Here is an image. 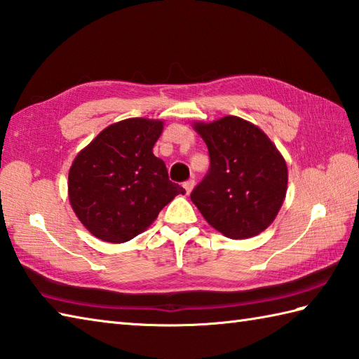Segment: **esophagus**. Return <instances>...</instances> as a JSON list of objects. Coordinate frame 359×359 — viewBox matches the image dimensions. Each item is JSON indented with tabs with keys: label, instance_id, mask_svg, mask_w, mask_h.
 <instances>
[{
	"label": "esophagus",
	"instance_id": "34e87169",
	"mask_svg": "<svg viewBox=\"0 0 359 359\" xmlns=\"http://www.w3.org/2000/svg\"><path fill=\"white\" fill-rule=\"evenodd\" d=\"M194 185H196V182H194V179H189V180H187L185 184H184V188L187 189V194H189L193 191V188H194Z\"/></svg>",
	"mask_w": 359,
	"mask_h": 359
}]
</instances>
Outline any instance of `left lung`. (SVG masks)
<instances>
[{
	"label": "left lung",
	"instance_id": "1",
	"mask_svg": "<svg viewBox=\"0 0 359 359\" xmlns=\"http://www.w3.org/2000/svg\"><path fill=\"white\" fill-rule=\"evenodd\" d=\"M210 171L191 201L205 221L231 240L262 233L276 219L287 189V166L269 137L240 116L196 121Z\"/></svg>",
	"mask_w": 359,
	"mask_h": 359
}]
</instances>
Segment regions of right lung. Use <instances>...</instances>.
I'll use <instances>...</instances> for the list:
<instances>
[{
  "label": "right lung",
  "instance_id": "obj_1",
  "mask_svg": "<svg viewBox=\"0 0 359 359\" xmlns=\"http://www.w3.org/2000/svg\"><path fill=\"white\" fill-rule=\"evenodd\" d=\"M163 126L161 119H123L97 133L73 160L68 199L97 240L130 241L157 219L166 203L185 194L152 152Z\"/></svg>",
  "mask_w": 359,
  "mask_h": 359
}]
</instances>
